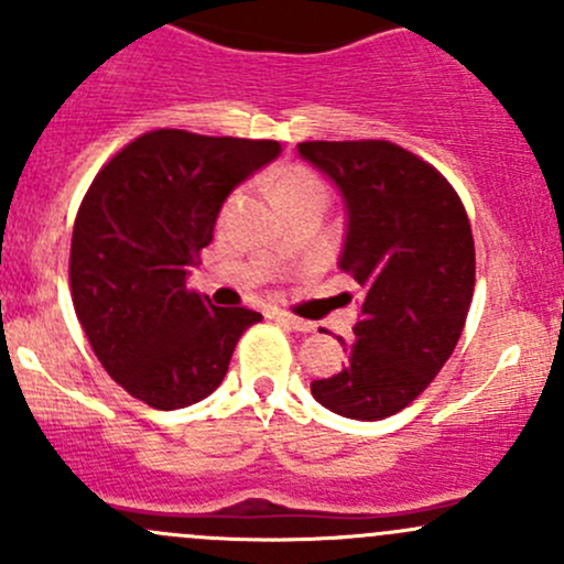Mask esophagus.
<instances>
[{"instance_id": "obj_1", "label": "esophagus", "mask_w": 564, "mask_h": 564, "mask_svg": "<svg viewBox=\"0 0 564 564\" xmlns=\"http://www.w3.org/2000/svg\"><path fill=\"white\" fill-rule=\"evenodd\" d=\"M275 318H278V322H281V324H286V327H292L294 333H314V329H316L314 322H305V318H300V316L283 314V311H278Z\"/></svg>"}]
</instances>
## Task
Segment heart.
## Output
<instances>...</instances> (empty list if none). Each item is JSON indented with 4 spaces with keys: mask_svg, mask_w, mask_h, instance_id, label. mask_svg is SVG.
<instances>
[{
    "mask_svg": "<svg viewBox=\"0 0 564 564\" xmlns=\"http://www.w3.org/2000/svg\"><path fill=\"white\" fill-rule=\"evenodd\" d=\"M305 193H324L318 176L311 174L308 169H300V166L286 169V172L281 174V180H278V185H275L278 204L286 202V198H294V196H305Z\"/></svg>",
    "mask_w": 564,
    "mask_h": 564,
    "instance_id": "obj_1",
    "label": "heart"
}]
</instances>
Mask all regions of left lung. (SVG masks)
I'll list each match as a JSON object with an SVG mask.
<instances>
[{
	"label": "left lung",
	"mask_w": 564,
	"mask_h": 564,
	"mask_svg": "<svg viewBox=\"0 0 564 564\" xmlns=\"http://www.w3.org/2000/svg\"><path fill=\"white\" fill-rule=\"evenodd\" d=\"M297 152L344 198L338 267L360 294L355 340L338 338L349 362L311 392L340 417H390L460 338L475 292L469 218L445 176L390 141H303Z\"/></svg>",
	"instance_id": "8db88e82"
}]
</instances>
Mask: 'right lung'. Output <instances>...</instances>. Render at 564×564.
Masks as SVG:
<instances>
[{
    "mask_svg": "<svg viewBox=\"0 0 564 564\" xmlns=\"http://www.w3.org/2000/svg\"><path fill=\"white\" fill-rule=\"evenodd\" d=\"M281 155L278 141L152 130L111 158L73 226L76 316L108 377L150 406L213 395L261 314L187 289L226 198Z\"/></svg>",
    "mask_w": 564,
    "mask_h": 564,
    "instance_id": "add662e5",
    "label": "right lung"
}]
</instances>
